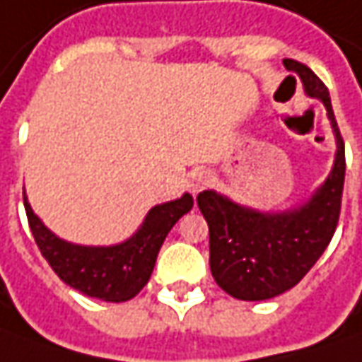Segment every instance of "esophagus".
Masks as SVG:
<instances>
[{"label":"esophagus","instance_id":"esophagus-1","mask_svg":"<svg viewBox=\"0 0 362 362\" xmlns=\"http://www.w3.org/2000/svg\"><path fill=\"white\" fill-rule=\"evenodd\" d=\"M208 184H210V174L204 172V170H200V172H194L192 176H190L188 188H190L194 194H198L200 190H204Z\"/></svg>","mask_w":362,"mask_h":362}]
</instances>
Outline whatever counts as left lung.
Wrapping results in <instances>:
<instances>
[{"label":"left lung","instance_id":"obj_1","mask_svg":"<svg viewBox=\"0 0 362 362\" xmlns=\"http://www.w3.org/2000/svg\"><path fill=\"white\" fill-rule=\"evenodd\" d=\"M308 98L327 107L337 140L334 166L305 204L284 212H260L204 190L196 202L210 232V270L224 293L238 300H268L291 291L315 267L339 224L344 184V142L327 86L305 64L284 59Z\"/></svg>","mask_w":362,"mask_h":362}]
</instances>
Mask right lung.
<instances>
[{"mask_svg":"<svg viewBox=\"0 0 362 362\" xmlns=\"http://www.w3.org/2000/svg\"><path fill=\"white\" fill-rule=\"evenodd\" d=\"M23 206L37 248L62 281L86 296L126 303L148 284L160 246L172 226L190 212L194 200L186 192L182 198L154 206L128 240L112 246H81L62 240L37 218L25 190Z\"/></svg>","mask_w":362,"mask_h":362,"instance_id":"obj_1","label":"right lung"}]
</instances>
